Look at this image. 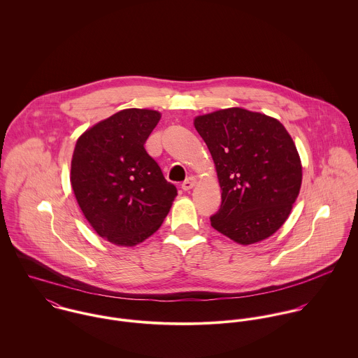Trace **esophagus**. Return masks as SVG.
<instances>
[{"instance_id": "obj_1", "label": "esophagus", "mask_w": 358, "mask_h": 358, "mask_svg": "<svg viewBox=\"0 0 358 358\" xmlns=\"http://www.w3.org/2000/svg\"><path fill=\"white\" fill-rule=\"evenodd\" d=\"M194 186H196V179H194V178H189V179H186V180L182 183V189H183L185 192L192 190Z\"/></svg>"}]
</instances>
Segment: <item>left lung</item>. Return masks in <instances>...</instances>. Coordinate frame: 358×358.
<instances>
[{
  "mask_svg": "<svg viewBox=\"0 0 358 358\" xmlns=\"http://www.w3.org/2000/svg\"><path fill=\"white\" fill-rule=\"evenodd\" d=\"M213 158L222 204L210 226L248 245L288 219L302 183L296 146L275 118L233 107L194 120Z\"/></svg>",
  "mask_w": 358,
  "mask_h": 358,
  "instance_id": "1",
  "label": "left lung"
}]
</instances>
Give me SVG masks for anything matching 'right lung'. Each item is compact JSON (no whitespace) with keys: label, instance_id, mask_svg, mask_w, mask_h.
Masks as SVG:
<instances>
[{"label":"right lung","instance_id":"1","mask_svg":"<svg viewBox=\"0 0 358 358\" xmlns=\"http://www.w3.org/2000/svg\"><path fill=\"white\" fill-rule=\"evenodd\" d=\"M161 115L127 108L85 131L71 159V187L95 231L132 247L155 233L178 196L145 149Z\"/></svg>","mask_w":358,"mask_h":358}]
</instances>
